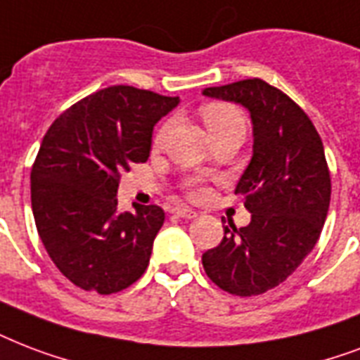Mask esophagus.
Returning a JSON list of instances; mask_svg holds the SVG:
<instances>
[{"instance_id": "obj_1", "label": "esophagus", "mask_w": 360, "mask_h": 360, "mask_svg": "<svg viewBox=\"0 0 360 360\" xmlns=\"http://www.w3.org/2000/svg\"><path fill=\"white\" fill-rule=\"evenodd\" d=\"M174 213L177 217H183V219H194L198 215L196 211H192L191 207H185V205H179V207H174Z\"/></svg>"}]
</instances>
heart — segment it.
Segmentation results:
<instances>
[{"label":"heart","mask_w":360,"mask_h":360,"mask_svg":"<svg viewBox=\"0 0 360 360\" xmlns=\"http://www.w3.org/2000/svg\"><path fill=\"white\" fill-rule=\"evenodd\" d=\"M202 119H204L207 130H210L211 136L215 134H221V131L229 130V128H234V126H241L245 128V120H243V115L232 105H226V103H207V105L202 109ZM166 131V126L158 131L156 136V141H160L162 136ZM186 191L191 196H202L204 192V186L198 179H191L186 183Z\"/></svg>","instance_id":"1"}]
</instances>
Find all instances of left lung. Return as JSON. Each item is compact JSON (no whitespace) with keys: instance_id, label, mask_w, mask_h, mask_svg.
I'll use <instances>...</instances> for the list:
<instances>
[{"instance_id":"obj_1","label":"left lung","mask_w":360,"mask_h":360,"mask_svg":"<svg viewBox=\"0 0 360 360\" xmlns=\"http://www.w3.org/2000/svg\"><path fill=\"white\" fill-rule=\"evenodd\" d=\"M249 111L253 156L236 185L251 223L224 226V238L202 255L207 278L236 296L262 295L302 264L319 240L330 204V174L308 115L262 79L202 92Z\"/></svg>"}]
</instances>
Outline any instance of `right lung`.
<instances>
[{"instance_id":"1","label":"right lung","mask_w":360,"mask_h":360,"mask_svg":"<svg viewBox=\"0 0 360 360\" xmlns=\"http://www.w3.org/2000/svg\"><path fill=\"white\" fill-rule=\"evenodd\" d=\"M179 105L134 86H109L60 115L32 168V211L46 253L71 283L98 295L130 287L147 270L164 211H119L122 172L147 162L156 122Z\"/></svg>"}]
</instances>
